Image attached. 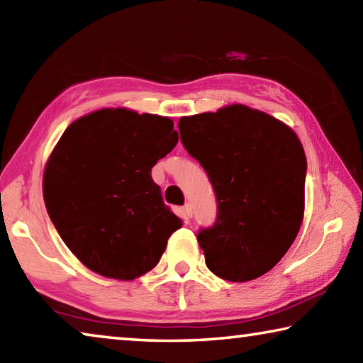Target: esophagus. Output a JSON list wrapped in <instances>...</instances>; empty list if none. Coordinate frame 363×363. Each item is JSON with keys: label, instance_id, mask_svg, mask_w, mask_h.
<instances>
[{"label": "esophagus", "instance_id": "34e87169", "mask_svg": "<svg viewBox=\"0 0 363 363\" xmlns=\"http://www.w3.org/2000/svg\"><path fill=\"white\" fill-rule=\"evenodd\" d=\"M182 210H184V214H186V218H192V214H194L192 205H190V203H186V205H184Z\"/></svg>", "mask_w": 363, "mask_h": 363}]
</instances>
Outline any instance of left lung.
I'll use <instances>...</instances> for the list:
<instances>
[{
	"label": "left lung",
	"instance_id": "obj_1",
	"mask_svg": "<svg viewBox=\"0 0 363 363\" xmlns=\"http://www.w3.org/2000/svg\"><path fill=\"white\" fill-rule=\"evenodd\" d=\"M181 143L210 179L218 213L196 240L218 277L248 281L269 272L296 238L307 162L293 130L247 106L179 120Z\"/></svg>",
	"mask_w": 363,
	"mask_h": 363
}]
</instances>
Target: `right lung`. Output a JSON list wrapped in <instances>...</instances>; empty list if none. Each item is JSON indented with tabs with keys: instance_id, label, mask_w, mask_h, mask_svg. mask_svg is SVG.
<instances>
[{
	"instance_id": "right-lung-1",
	"label": "right lung",
	"mask_w": 363,
	"mask_h": 363,
	"mask_svg": "<svg viewBox=\"0 0 363 363\" xmlns=\"http://www.w3.org/2000/svg\"><path fill=\"white\" fill-rule=\"evenodd\" d=\"M173 126L167 116L102 108L73 121L49 157L43 177L48 214L93 272L140 277L182 225L150 174L177 144Z\"/></svg>"
}]
</instances>
